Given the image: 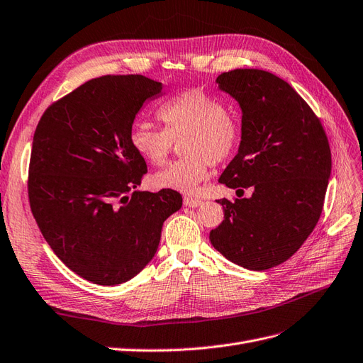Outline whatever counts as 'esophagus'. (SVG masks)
<instances>
[{
	"mask_svg": "<svg viewBox=\"0 0 363 363\" xmlns=\"http://www.w3.org/2000/svg\"><path fill=\"white\" fill-rule=\"evenodd\" d=\"M183 203H184V206H186V207H199V206H201V204H203V201H201V200H199V199H192V196H184V199H183Z\"/></svg>",
	"mask_w": 363,
	"mask_h": 363,
	"instance_id": "esophagus-1",
	"label": "esophagus"
}]
</instances>
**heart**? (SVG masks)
Masks as SVG:
<instances>
[{"label": "heart", "mask_w": 363, "mask_h": 363, "mask_svg": "<svg viewBox=\"0 0 363 363\" xmlns=\"http://www.w3.org/2000/svg\"><path fill=\"white\" fill-rule=\"evenodd\" d=\"M164 128L138 123L130 144L151 164H162L182 142L183 157L150 177L159 189L192 194L208 177L211 164L233 156L240 142V123L223 100L203 89H188L164 101L157 111Z\"/></svg>", "instance_id": "obj_1"}]
</instances>
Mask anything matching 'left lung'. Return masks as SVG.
Returning a JSON list of instances; mask_svg holds the SVG:
<instances>
[{"label": "left lung", "mask_w": 363, "mask_h": 363, "mask_svg": "<svg viewBox=\"0 0 363 363\" xmlns=\"http://www.w3.org/2000/svg\"><path fill=\"white\" fill-rule=\"evenodd\" d=\"M242 108V136L219 177L250 199L216 200L224 221L212 245L230 262L265 271L286 262L321 216L332 152L320 118L292 86L268 71L235 69L216 79Z\"/></svg>", "instance_id": "obj_1"}]
</instances>
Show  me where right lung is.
<instances>
[{"instance_id":"1","label":"right lung","mask_w":363,"mask_h":363,"mask_svg":"<svg viewBox=\"0 0 363 363\" xmlns=\"http://www.w3.org/2000/svg\"><path fill=\"white\" fill-rule=\"evenodd\" d=\"M162 83L144 75L86 82L43 112L28 167L31 213L71 271L103 286L133 279L155 257L172 189L135 191L147 163L130 144L133 121Z\"/></svg>"}]
</instances>
